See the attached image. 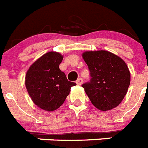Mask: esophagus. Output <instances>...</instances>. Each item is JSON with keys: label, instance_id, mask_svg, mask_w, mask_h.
<instances>
[{"label": "esophagus", "instance_id": "esophagus-1", "mask_svg": "<svg viewBox=\"0 0 148 148\" xmlns=\"http://www.w3.org/2000/svg\"><path fill=\"white\" fill-rule=\"evenodd\" d=\"M76 84H77L78 86H81L82 84V79L81 78H79V79H78L76 80Z\"/></svg>", "mask_w": 148, "mask_h": 148}]
</instances>
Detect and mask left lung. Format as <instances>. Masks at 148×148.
Instances as JSON below:
<instances>
[{"instance_id":"8db88e82","label":"left lung","mask_w":148,"mask_h":148,"mask_svg":"<svg viewBox=\"0 0 148 148\" xmlns=\"http://www.w3.org/2000/svg\"><path fill=\"white\" fill-rule=\"evenodd\" d=\"M82 58L90 71V82L82 87L93 106L108 111L119 106L127 93L131 74L124 60L106 50L86 51Z\"/></svg>"}]
</instances>
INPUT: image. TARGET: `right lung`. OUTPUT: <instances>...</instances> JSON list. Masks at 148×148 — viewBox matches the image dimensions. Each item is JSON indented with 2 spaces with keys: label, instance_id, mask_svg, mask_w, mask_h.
<instances>
[{
  "label": "right lung",
  "instance_id": "right-lung-1",
  "mask_svg": "<svg viewBox=\"0 0 148 148\" xmlns=\"http://www.w3.org/2000/svg\"><path fill=\"white\" fill-rule=\"evenodd\" d=\"M63 56L49 52L33 63L25 77L27 90L32 101L41 109L52 112L62 106L75 82L68 81L60 69Z\"/></svg>",
  "mask_w": 148,
  "mask_h": 148
}]
</instances>
